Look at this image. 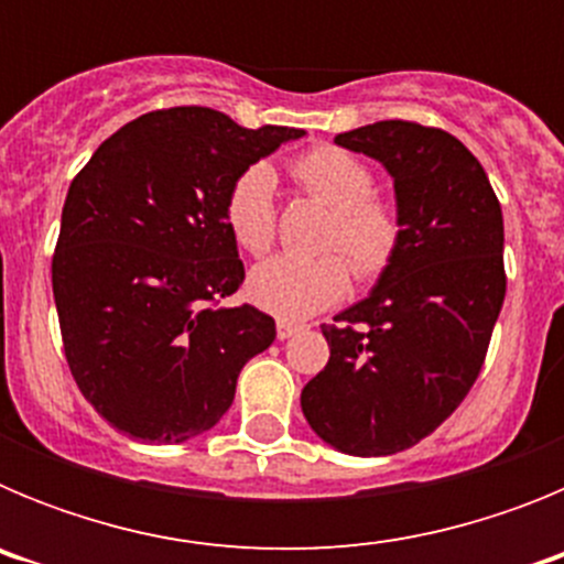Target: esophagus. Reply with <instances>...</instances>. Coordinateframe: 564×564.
Instances as JSON below:
<instances>
[{"mask_svg": "<svg viewBox=\"0 0 564 564\" xmlns=\"http://www.w3.org/2000/svg\"><path fill=\"white\" fill-rule=\"evenodd\" d=\"M302 330V325H296V322H285V318H279L276 322V336L285 341V338L296 336V333Z\"/></svg>", "mask_w": 564, "mask_h": 564, "instance_id": "esophagus-1", "label": "esophagus"}]
</instances>
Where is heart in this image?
Listing matches in <instances>:
<instances>
[{"label": "heart", "instance_id": "heart-1", "mask_svg": "<svg viewBox=\"0 0 564 564\" xmlns=\"http://www.w3.org/2000/svg\"><path fill=\"white\" fill-rule=\"evenodd\" d=\"M293 177L305 192L327 203L322 257H273L248 276V296L273 316L296 322L336 305L350 291V276L361 282L381 276L401 246V217L395 206L372 194L376 177L356 154L338 147H316L293 161ZM276 174L268 163H251L234 177L226 194V226L242 251L265 253L276 239Z\"/></svg>", "mask_w": 564, "mask_h": 564}]
</instances>
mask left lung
<instances>
[{
  "label": "left lung",
  "instance_id": "8db88e82",
  "mask_svg": "<svg viewBox=\"0 0 564 564\" xmlns=\"http://www.w3.org/2000/svg\"><path fill=\"white\" fill-rule=\"evenodd\" d=\"M336 143L392 174L401 246L370 296L322 325L330 361L302 390V412L338 452L395 455L480 376L506 299L502 212L480 161L443 129L378 121Z\"/></svg>",
  "mask_w": 564,
  "mask_h": 564
}]
</instances>
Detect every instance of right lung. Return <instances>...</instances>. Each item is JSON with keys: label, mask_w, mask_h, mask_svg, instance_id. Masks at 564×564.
<instances>
[{"label": "right lung", "mask_w": 564, "mask_h": 564, "mask_svg": "<svg viewBox=\"0 0 564 564\" xmlns=\"http://www.w3.org/2000/svg\"><path fill=\"white\" fill-rule=\"evenodd\" d=\"M305 129H246L208 107L129 121L73 177L53 253L64 356L118 432L183 443L220 421L276 325L223 307L246 268L226 226L234 177Z\"/></svg>", "instance_id": "right-lung-1"}]
</instances>
